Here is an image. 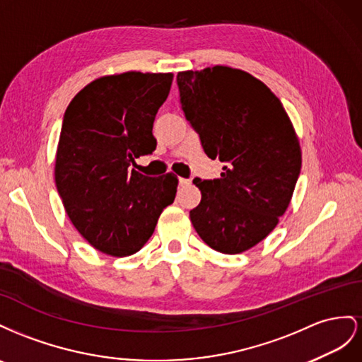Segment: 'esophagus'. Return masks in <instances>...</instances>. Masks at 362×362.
<instances>
[{
    "label": "esophagus",
    "mask_w": 362,
    "mask_h": 362,
    "mask_svg": "<svg viewBox=\"0 0 362 362\" xmlns=\"http://www.w3.org/2000/svg\"><path fill=\"white\" fill-rule=\"evenodd\" d=\"M179 185H180V187H188V185H191V179H183V177H180V179H179Z\"/></svg>",
    "instance_id": "1"
}]
</instances>
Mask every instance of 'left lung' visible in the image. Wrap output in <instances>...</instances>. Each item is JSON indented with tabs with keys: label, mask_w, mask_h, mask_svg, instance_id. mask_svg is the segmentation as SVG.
Instances as JSON below:
<instances>
[{
	"label": "left lung",
	"mask_w": 362,
	"mask_h": 362,
	"mask_svg": "<svg viewBox=\"0 0 362 362\" xmlns=\"http://www.w3.org/2000/svg\"><path fill=\"white\" fill-rule=\"evenodd\" d=\"M180 105L220 179H194L202 202L189 212L211 249L238 255L267 238L291 202L302 168L293 122L267 85L216 65L177 74Z\"/></svg>",
	"instance_id": "1"
}]
</instances>
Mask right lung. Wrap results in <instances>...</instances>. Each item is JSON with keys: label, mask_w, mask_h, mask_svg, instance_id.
Segmentation results:
<instances>
[{"label": "right lung", "mask_w": 362, "mask_h": 362, "mask_svg": "<svg viewBox=\"0 0 362 362\" xmlns=\"http://www.w3.org/2000/svg\"><path fill=\"white\" fill-rule=\"evenodd\" d=\"M171 72L129 71L90 81L65 110L54 179L80 235L110 256L139 252L174 202L173 173L147 177L130 165L156 148L153 122L170 94Z\"/></svg>", "instance_id": "add662e5"}]
</instances>
